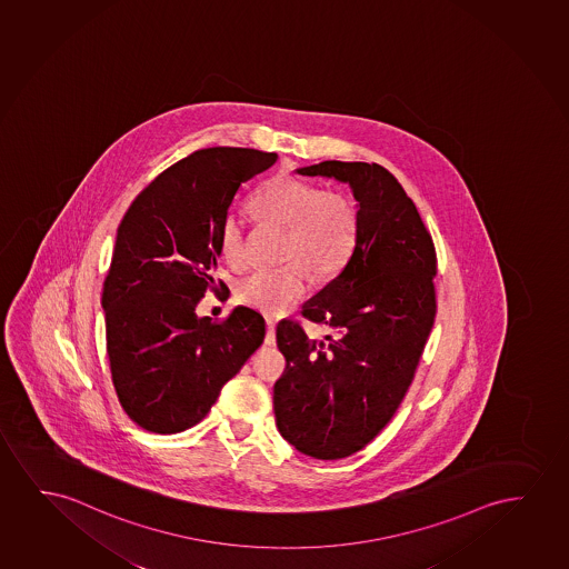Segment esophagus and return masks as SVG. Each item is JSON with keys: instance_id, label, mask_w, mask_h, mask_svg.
Returning <instances> with one entry per match:
<instances>
[{"instance_id": "obj_1", "label": "esophagus", "mask_w": 569, "mask_h": 569, "mask_svg": "<svg viewBox=\"0 0 569 569\" xmlns=\"http://www.w3.org/2000/svg\"><path fill=\"white\" fill-rule=\"evenodd\" d=\"M266 343L268 346L276 343V325L272 319H266Z\"/></svg>"}]
</instances>
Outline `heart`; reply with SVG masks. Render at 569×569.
I'll return each instance as SVG.
<instances>
[{
    "instance_id": "1",
    "label": "heart",
    "mask_w": 569,
    "mask_h": 569,
    "mask_svg": "<svg viewBox=\"0 0 569 569\" xmlns=\"http://www.w3.org/2000/svg\"><path fill=\"white\" fill-rule=\"evenodd\" d=\"M250 210L262 221L286 229L281 260L276 270H257L237 286V299L250 309L276 315L303 296L307 271L328 280L342 270L356 247L359 211L350 196L305 180L278 177L258 190ZM219 250L227 264L244 268L247 247L239 219L227 216L219 229Z\"/></svg>"
}]
</instances>
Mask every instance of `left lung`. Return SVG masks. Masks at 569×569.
<instances>
[{"instance_id": "8db88e82", "label": "left lung", "mask_w": 569, "mask_h": 569, "mask_svg": "<svg viewBox=\"0 0 569 569\" xmlns=\"http://www.w3.org/2000/svg\"><path fill=\"white\" fill-rule=\"evenodd\" d=\"M348 184L356 247L335 280L303 305L338 338L311 340L281 320L286 371L273 385L281 437L320 460L363 449L397 412L436 319V249L405 188L381 164L322 161L297 169Z\"/></svg>"}]
</instances>
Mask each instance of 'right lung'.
<instances>
[{
  "instance_id": "add662e5",
  "label": "right lung",
  "mask_w": 569,
  "mask_h": 569,
  "mask_svg": "<svg viewBox=\"0 0 569 569\" xmlns=\"http://www.w3.org/2000/svg\"><path fill=\"white\" fill-rule=\"evenodd\" d=\"M276 159L247 148L196 151L161 172L120 221L101 305L118 400L140 428L196 426L264 342L257 311L237 307L211 320L196 305L219 283V229L237 190Z\"/></svg>"
}]
</instances>
